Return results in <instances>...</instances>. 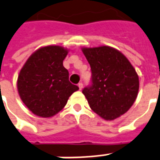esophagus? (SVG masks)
I'll use <instances>...</instances> for the list:
<instances>
[{"label":"esophagus","instance_id":"obj_1","mask_svg":"<svg viewBox=\"0 0 160 160\" xmlns=\"http://www.w3.org/2000/svg\"><path fill=\"white\" fill-rule=\"evenodd\" d=\"M78 87L80 88V90H82V88H83V84L80 82V83L78 84Z\"/></svg>","mask_w":160,"mask_h":160}]
</instances>
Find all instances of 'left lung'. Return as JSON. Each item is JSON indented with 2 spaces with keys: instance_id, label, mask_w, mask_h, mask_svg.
Returning a JSON list of instances; mask_svg holds the SVG:
<instances>
[{
  "instance_id": "left-lung-1",
  "label": "left lung",
  "mask_w": 160,
  "mask_h": 160,
  "mask_svg": "<svg viewBox=\"0 0 160 160\" xmlns=\"http://www.w3.org/2000/svg\"><path fill=\"white\" fill-rule=\"evenodd\" d=\"M82 52L91 67V85L82 90L91 109L106 120L119 118L138 95L135 69L122 53L108 46L83 48Z\"/></svg>"
}]
</instances>
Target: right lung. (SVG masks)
<instances>
[{"instance_id":"1","label":"right lung","mask_w":160,"mask_h":160,"mask_svg":"<svg viewBox=\"0 0 160 160\" xmlns=\"http://www.w3.org/2000/svg\"><path fill=\"white\" fill-rule=\"evenodd\" d=\"M68 50L48 46L36 50L21 69L17 80L19 95L33 114L49 118L62 110L79 88L69 81L63 67Z\"/></svg>"}]
</instances>
